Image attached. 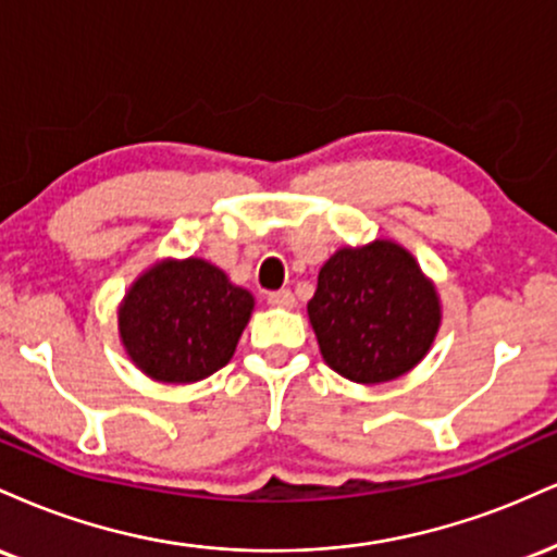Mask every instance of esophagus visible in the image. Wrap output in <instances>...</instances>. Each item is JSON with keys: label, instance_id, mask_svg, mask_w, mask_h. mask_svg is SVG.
<instances>
[{"label": "esophagus", "instance_id": "34e87169", "mask_svg": "<svg viewBox=\"0 0 557 557\" xmlns=\"http://www.w3.org/2000/svg\"><path fill=\"white\" fill-rule=\"evenodd\" d=\"M268 305L281 307V310H289V307H294V294L289 289L271 292V294H268Z\"/></svg>", "mask_w": 557, "mask_h": 557}]
</instances>
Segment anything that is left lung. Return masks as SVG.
I'll list each match as a JSON object with an SVG mask.
<instances>
[{
    "label": "left lung",
    "mask_w": 557,
    "mask_h": 557,
    "mask_svg": "<svg viewBox=\"0 0 557 557\" xmlns=\"http://www.w3.org/2000/svg\"><path fill=\"white\" fill-rule=\"evenodd\" d=\"M307 315L325 364L375 385L422 362L441 329V299L414 255L394 239H375L325 260Z\"/></svg>",
    "instance_id": "obj_1"
}]
</instances>
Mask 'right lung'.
Wrapping results in <instances>:
<instances>
[{
  "mask_svg": "<svg viewBox=\"0 0 557 557\" xmlns=\"http://www.w3.org/2000/svg\"><path fill=\"white\" fill-rule=\"evenodd\" d=\"M252 307V294L208 260H161L124 294L120 338L153 381L195 383L232 359Z\"/></svg>",
  "mask_w": 557,
  "mask_h": 557,
  "instance_id": "right-lung-1",
  "label": "right lung"
}]
</instances>
